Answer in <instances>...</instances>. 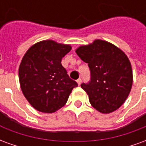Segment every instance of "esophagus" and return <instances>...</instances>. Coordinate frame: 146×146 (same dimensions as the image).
<instances>
[{
    "label": "esophagus",
    "instance_id": "obj_1",
    "mask_svg": "<svg viewBox=\"0 0 146 146\" xmlns=\"http://www.w3.org/2000/svg\"><path fill=\"white\" fill-rule=\"evenodd\" d=\"M76 82H77V84H78V85H80V84H81V82H82V80L80 79V78H79V79L76 80Z\"/></svg>",
    "mask_w": 146,
    "mask_h": 146
}]
</instances>
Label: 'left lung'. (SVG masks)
<instances>
[{"label": "left lung", "mask_w": 146, "mask_h": 146, "mask_svg": "<svg viewBox=\"0 0 146 146\" xmlns=\"http://www.w3.org/2000/svg\"><path fill=\"white\" fill-rule=\"evenodd\" d=\"M76 53L88 64L91 80L83 83L89 102L102 113L119 109L128 97L133 83L131 62L125 53L110 42L95 40L80 46Z\"/></svg>", "instance_id": "left-lung-1"}]
</instances>
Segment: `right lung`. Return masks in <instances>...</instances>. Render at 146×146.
I'll return each mask as SVG.
<instances>
[{"mask_svg": "<svg viewBox=\"0 0 146 146\" xmlns=\"http://www.w3.org/2000/svg\"><path fill=\"white\" fill-rule=\"evenodd\" d=\"M72 49L69 44L47 40L31 46L19 69L22 92L35 110L54 113L66 103L77 83L70 78L62 58Z\"/></svg>", "mask_w": 146, "mask_h": 146, "instance_id": "1", "label": "right lung"}]
</instances>
